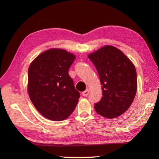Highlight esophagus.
Wrapping results in <instances>:
<instances>
[{
  "label": "esophagus",
  "instance_id": "esophagus-1",
  "mask_svg": "<svg viewBox=\"0 0 159 159\" xmlns=\"http://www.w3.org/2000/svg\"><path fill=\"white\" fill-rule=\"evenodd\" d=\"M89 93V89H86L84 91L82 92V95L84 96V97H86V96H88V94Z\"/></svg>",
  "mask_w": 159,
  "mask_h": 159
}]
</instances>
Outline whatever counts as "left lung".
Returning a JSON list of instances; mask_svg holds the SVG:
<instances>
[{
    "mask_svg": "<svg viewBox=\"0 0 159 159\" xmlns=\"http://www.w3.org/2000/svg\"><path fill=\"white\" fill-rule=\"evenodd\" d=\"M88 57L97 69L102 85V98L95 103L96 112L109 119L122 115L131 106L137 92L135 67L112 46H105Z\"/></svg>",
    "mask_w": 159,
    "mask_h": 159,
    "instance_id": "1",
    "label": "left lung"
}]
</instances>
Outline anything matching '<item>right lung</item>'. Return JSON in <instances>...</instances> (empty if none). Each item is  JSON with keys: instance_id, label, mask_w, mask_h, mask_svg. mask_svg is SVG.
<instances>
[{"instance_id": "right-lung-1", "label": "right lung", "mask_w": 159, "mask_h": 159, "mask_svg": "<svg viewBox=\"0 0 159 159\" xmlns=\"http://www.w3.org/2000/svg\"><path fill=\"white\" fill-rule=\"evenodd\" d=\"M75 56L52 48L33 60L28 71V91L36 109L52 121H62L75 109L80 94L68 70Z\"/></svg>"}]
</instances>
